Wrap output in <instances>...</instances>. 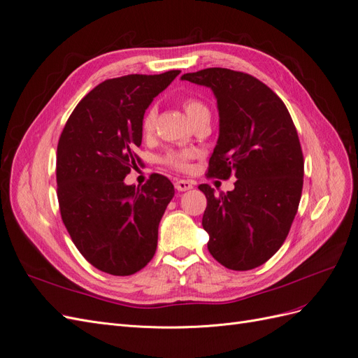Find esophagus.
I'll list each match as a JSON object with an SVG mask.
<instances>
[{
	"label": "esophagus",
	"mask_w": 358,
	"mask_h": 358,
	"mask_svg": "<svg viewBox=\"0 0 358 358\" xmlns=\"http://www.w3.org/2000/svg\"><path fill=\"white\" fill-rule=\"evenodd\" d=\"M194 187V182L192 180H188V179H178L175 182V188L178 191H188Z\"/></svg>",
	"instance_id": "obj_1"
}]
</instances>
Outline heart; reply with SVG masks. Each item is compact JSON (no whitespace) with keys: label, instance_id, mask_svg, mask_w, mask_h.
Masks as SVG:
<instances>
[{"label":"heart","instance_id":"heart-1","mask_svg":"<svg viewBox=\"0 0 358 358\" xmlns=\"http://www.w3.org/2000/svg\"><path fill=\"white\" fill-rule=\"evenodd\" d=\"M183 109H185V113L188 115V117L192 119L197 117L203 113H209V109L206 107L200 100L197 99H187L183 100L182 103ZM154 122H155V113L154 110H148L143 116V121H142V131L145 136L152 133L154 129ZM191 152L188 150H169L166 152V155L162 157V162H164L166 166L171 167V169H176V170H187L188 169V161L191 158Z\"/></svg>","mask_w":358,"mask_h":358}]
</instances>
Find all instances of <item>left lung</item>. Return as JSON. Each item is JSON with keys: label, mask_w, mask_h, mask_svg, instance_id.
Wrapping results in <instances>:
<instances>
[{"label": "left lung", "mask_w": 358, "mask_h": 358, "mask_svg": "<svg viewBox=\"0 0 358 358\" xmlns=\"http://www.w3.org/2000/svg\"><path fill=\"white\" fill-rule=\"evenodd\" d=\"M182 80L208 86L218 103L208 178L237 179L220 196L208 183L199 187L208 199V249L227 268H255L282 246L299 209L305 159L297 129L284 101L251 74L213 67Z\"/></svg>", "instance_id": "obj_1"}]
</instances>
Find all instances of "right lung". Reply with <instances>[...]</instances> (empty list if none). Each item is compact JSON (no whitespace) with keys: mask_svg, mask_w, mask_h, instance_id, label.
<instances>
[{"mask_svg":"<svg viewBox=\"0 0 358 358\" xmlns=\"http://www.w3.org/2000/svg\"><path fill=\"white\" fill-rule=\"evenodd\" d=\"M179 73L104 80L76 106L61 133V218L79 252L101 272L133 275L155 255L158 225L175 188L158 173L137 188L124 179L140 162L136 149L146 109Z\"/></svg>","mask_w":358,"mask_h":358,"instance_id":"obj_1","label":"right lung"}]
</instances>
